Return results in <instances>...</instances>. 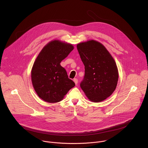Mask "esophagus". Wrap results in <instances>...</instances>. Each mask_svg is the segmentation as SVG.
Returning <instances> with one entry per match:
<instances>
[{
	"instance_id": "obj_1",
	"label": "esophagus",
	"mask_w": 148,
	"mask_h": 148,
	"mask_svg": "<svg viewBox=\"0 0 148 148\" xmlns=\"http://www.w3.org/2000/svg\"><path fill=\"white\" fill-rule=\"evenodd\" d=\"M74 82H75V85H77V84H78V79L77 78H74Z\"/></svg>"
}]
</instances>
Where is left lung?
<instances>
[{
	"instance_id": "obj_1",
	"label": "left lung",
	"mask_w": 148,
	"mask_h": 148,
	"mask_svg": "<svg viewBox=\"0 0 148 148\" xmlns=\"http://www.w3.org/2000/svg\"><path fill=\"white\" fill-rule=\"evenodd\" d=\"M77 48L85 66L80 87L90 101H103L117 86L118 71L115 60L106 48L95 40L79 43Z\"/></svg>"
}]
</instances>
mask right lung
<instances>
[{
	"mask_svg": "<svg viewBox=\"0 0 148 148\" xmlns=\"http://www.w3.org/2000/svg\"><path fill=\"white\" fill-rule=\"evenodd\" d=\"M74 49L71 44L58 40L50 42L39 53L32 70L33 86L44 101L57 102L62 99L75 84L69 78L64 68L60 62Z\"/></svg>",
	"mask_w": 148,
	"mask_h": 148,
	"instance_id": "right-lung-1",
	"label": "right lung"
}]
</instances>
